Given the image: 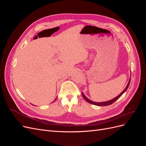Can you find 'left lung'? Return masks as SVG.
Masks as SVG:
<instances>
[{"label": "left lung", "instance_id": "8db88e82", "mask_svg": "<svg viewBox=\"0 0 146 146\" xmlns=\"http://www.w3.org/2000/svg\"><path fill=\"white\" fill-rule=\"evenodd\" d=\"M130 80H129V83H128V84H127V86L125 87V88L124 89V90H123L120 94H119L117 97H116V98H114L113 99H112V100H109V101L104 102H93V101H92V100H90V99H88L86 98V97L85 95H84L83 93H82V96H83V98L85 99L86 101H87L88 103H90V104H93V105H98V106H107V105H111V104H112L113 103H114V102H115L116 100H117L123 93H124V92H125L127 91V90L128 89V88H129V85H130Z\"/></svg>", "mask_w": 146, "mask_h": 146}]
</instances>
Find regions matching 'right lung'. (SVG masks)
<instances>
[{"mask_svg":"<svg viewBox=\"0 0 146 146\" xmlns=\"http://www.w3.org/2000/svg\"><path fill=\"white\" fill-rule=\"evenodd\" d=\"M56 99H55V100H56Z\"/></svg>","mask_w":146,"mask_h":146,"instance_id":"right-lung-1","label":"right lung"}]
</instances>
